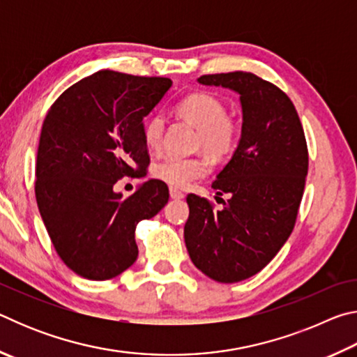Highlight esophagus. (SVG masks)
Instances as JSON below:
<instances>
[{
	"label": "esophagus",
	"instance_id": "34e87169",
	"mask_svg": "<svg viewBox=\"0 0 357 357\" xmlns=\"http://www.w3.org/2000/svg\"><path fill=\"white\" fill-rule=\"evenodd\" d=\"M170 197L173 200H181V198H184V192L178 190L176 187H170Z\"/></svg>",
	"mask_w": 357,
	"mask_h": 357
}]
</instances>
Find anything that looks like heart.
<instances>
[{"label": "heart", "instance_id": "obj_1", "mask_svg": "<svg viewBox=\"0 0 357 357\" xmlns=\"http://www.w3.org/2000/svg\"><path fill=\"white\" fill-rule=\"evenodd\" d=\"M176 112L198 129V146H203L211 155L227 157L233 153L239 142V126L227 116L223 102L209 93H193L181 99ZM165 119L162 114H153L143 124V142L149 151L162 146ZM211 170L206 157H174L168 155L155 162L153 174L155 179L172 187H187L195 179L204 178Z\"/></svg>", "mask_w": 357, "mask_h": 357}]
</instances>
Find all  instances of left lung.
I'll return each mask as SVG.
<instances>
[{"label":"left lung","mask_w":357,"mask_h":357,"mask_svg":"<svg viewBox=\"0 0 357 357\" xmlns=\"http://www.w3.org/2000/svg\"><path fill=\"white\" fill-rule=\"evenodd\" d=\"M202 84L236 91L243 134L213 187L228 193L220 211L190 193L184 241L193 264L213 280L234 283L259 273L291 234L309 170V151L288 96L250 72L202 75Z\"/></svg>","instance_id":"left-lung-1"}]
</instances>
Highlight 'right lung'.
<instances>
[{"instance_id": "obj_1", "label": "right lung", "mask_w": 357, "mask_h": 357, "mask_svg": "<svg viewBox=\"0 0 357 357\" xmlns=\"http://www.w3.org/2000/svg\"><path fill=\"white\" fill-rule=\"evenodd\" d=\"M170 86L165 77L99 70L66 89L47 113L36 202L59 258L84 279H113L134 264L137 223L168 202L159 179L126 198L113 185L148 168L143 118Z\"/></svg>"}]
</instances>
